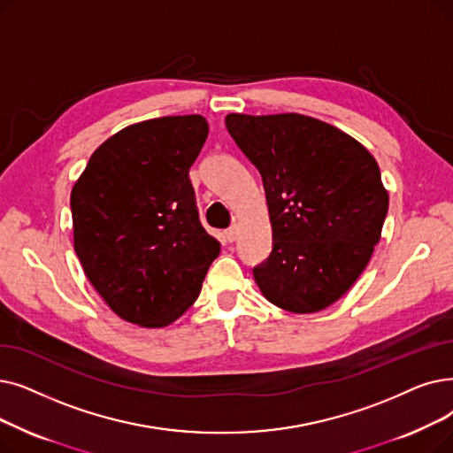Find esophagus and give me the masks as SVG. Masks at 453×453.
Returning a JSON list of instances; mask_svg holds the SVG:
<instances>
[{"label": "esophagus", "mask_w": 453, "mask_h": 453, "mask_svg": "<svg viewBox=\"0 0 453 453\" xmlns=\"http://www.w3.org/2000/svg\"><path fill=\"white\" fill-rule=\"evenodd\" d=\"M239 237V226H231L229 229H226V241L234 242Z\"/></svg>", "instance_id": "obj_1"}]
</instances>
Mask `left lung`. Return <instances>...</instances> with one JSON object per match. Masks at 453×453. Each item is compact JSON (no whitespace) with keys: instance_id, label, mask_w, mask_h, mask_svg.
<instances>
[{"instance_id":"8db88e82","label":"left lung","mask_w":453,"mask_h":453,"mask_svg":"<svg viewBox=\"0 0 453 453\" xmlns=\"http://www.w3.org/2000/svg\"><path fill=\"white\" fill-rule=\"evenodd\" d=\"M231 139L259 170L272 251L253 266L265 298L317 312L356 283L380 242L388 194L370 151L303 114H227Z\"/></svg>"}]
</instances>
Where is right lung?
<instances>
[{
  "instance_id": "right-lung-1",
  "label": "right lung",
  "mask_w": 453,
  "mask_h": 453,
  "mask_svg": "<svg viewBox=\"0 0 453 453\" xmlns=\"http://www.w3.org/2000/svg\"><path fill=\"white\" fill-rule=\"evenodd\" d=\"M207 134L200 114L129 126L92 153L72 188L77 257L127 322L163 327L181 317L219 257L188 178Z\"/></svg>"
}]
</instances>
